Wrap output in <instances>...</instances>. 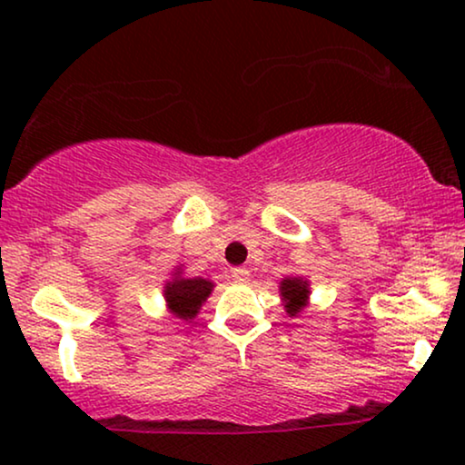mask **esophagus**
<instances>
[{"instance_id":"obj_1","label":"esophagus","mask_w":465,"mask_h":465,"mask_svg":"<svg viewBox=\"0 0 465 465\" xmlns=\"http://www.w3.org/2000/svg\"><path fill=\"white\" fill-rule=\"evenodd\" d=\"M232 279H234V282L243 283V282H247V279H250V271L243 269V266H237V269H232Z\"/></svg>"}]
</instances>
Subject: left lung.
I'll list each match as a JSON object with an SVG mask.
<instances>
[{
    "label": "left lung",
    "instance_id": "1",
    "mask_svg": "<svg viewBox=\"0 0 465 465\" xmlns=\"http://www.w3.org/2000/svg\"><path fill=\"white\" fill-rule=\"evenodd\" d=\"M279 292H282V301L285 307V313L290 317L301 315V311L309 304V282L302 277H285L282 285H279Z\"/></svg>",
    "mask_w": 465,
    "mask_h": 465
}]
</instances>
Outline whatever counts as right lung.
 <instances>
[{
	"label": "right lung",
	"mask_w": 465,
	"mask_h": 465,
	"mask_svg": "<svg viewBox=\"0 0 465 465\" xmlns=\"http://www.w3.org/2000/svg\"><path fill=\"white\" fill-rule=\"evenodd\" d=\"M213 283L207 282L203 277H193L186 279L180 275V271L175 272V277L171 282L164 283V301H167V307L171 313H173L177 320H194L203 302L207 301L209 294H212Z\"/></svg>",
	"instance_id": "right-lung-1"
}]
</instances>
